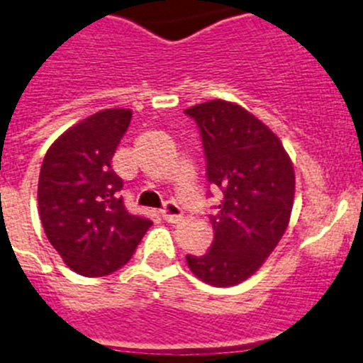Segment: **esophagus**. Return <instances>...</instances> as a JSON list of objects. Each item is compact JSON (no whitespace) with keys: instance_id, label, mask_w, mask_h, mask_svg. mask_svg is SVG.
I'll return each mask as SVG.
<instances>
[{"instance_id":"esophagus-1","label":"esophagus","mask_w":363,"mask_h":363,"mask_svg":"<svg viewBox=\"0 0 363 363\" xmlns=\"http://www.w3.org/2000/svg\"><path fill=\"white\" fill-rule=\"evenodd\" d=\"M161 213H162V218H164L166 222H170V223H177L179 220L182 218V209L179 208V206L175 204L174 201L166 202L164 209H162Z\"/></svg>"}]
</instances>
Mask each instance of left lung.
<instances>
[{
    "mask_svg": "<svg viewBox=\"0 0 363 363\" xmlns=\"http://www.w3.org/2000/svg\"><path fill=\"white\" fill-rule=\"evenodd\" d=\"M184 113L201 128L209 182L223 193L211 220V249L204 256L188 254L186 263L204 283L235 286L258 272L289 228L292 159L279 138L235 101L209 100Z\"/></svg>",
    "mask_w": 363,
    "mask_h": 363,
    "instance_id": "obj_1",
    "label": "left lung"
}]
</instances>
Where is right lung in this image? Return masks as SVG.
Returning <instances> with one entry per match:
<instances>
[{"label": "right lung", "instance_id": "1", "mask_svg": "<svg viewBox=\"0 0 363 363\" xmlns=\"http://www.w3.org/2000/svg\"><path fill=\"white\" fill-rule=\"evenodd\" d=\"M130 118V109L91 114L53 141L40 166L37 202L44 233L80 276L116 272L152 225L125 209L123 181L111 168Z\"/></svg>", "mask_w": 363, "mask_h": 363}]
</instances>
